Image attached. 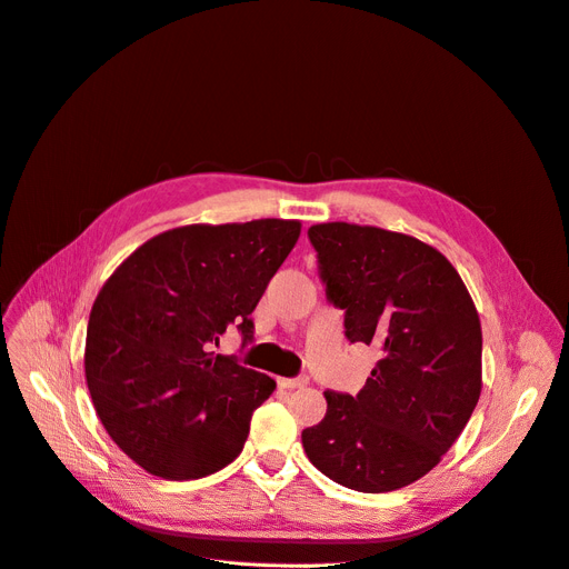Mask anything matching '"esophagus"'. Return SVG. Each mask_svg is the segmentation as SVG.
Returning a JSON list of instances; mask_svg holds the SVG:
<instances>
[{"mask_svg":"<svg viewBox=\"0 0 569 569\" xmlns=\"http://www.w3.org/2000/svg\"><path fill=\"white\" fill-rule=\"evenodd\" d=\"M280 388L293 390V388H306L308 386V377H296V379H278Z\"/></svg>","mask_w":569,"mask_h":569,"instance_id":"34e87169","label":"esophagus"}]
</instances>
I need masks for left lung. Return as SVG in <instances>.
Returning <instances> with one entry per match:
<instances>
[{
    "mask_svg": "<svg viewBox=\"0 0 569 569\" xmlns=\"http://www.w3.org/2000/svg\"><path fill=\"white\" fill-rule=\"evenodd\" d=\"M308 237L347 340L375 345L379 362L358 395L323 392V420L303 429L306 455L342 487L402 489L441 461L480 399L473 298L437 248L407 233L321 222Z\"/></svg>",
    "mask_w": 569,
    "mask_h": 569,
    "instance_id": "1",
    "label": "left lung"
}]
</instances>
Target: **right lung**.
I'll list each match as a JSON object with an SVG mask.
<instances>
[{
    "label": "right lung",
    "instance_id": "add662e5",
    "mask_svg": "<svg viewBox=\"0 0 569 569\" xmlns=\"http://www.w3.org/2000/svg\"><path fill=\"white\" fill-rule=\"evenodd\" d=\"M300 237L298 220L186 224L132 252L98 291L84 377L112 441L151 476L197 480L237 459L276 381L216 353Z\"/></svg>",
    "mask_w": 569,
    "mask_h": 569
}]
</instances>
